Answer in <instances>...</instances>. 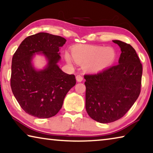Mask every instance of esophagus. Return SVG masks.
<instances>
[{"instance_id": "34e87169", "label": "esophagus", "mask_w": 153, "mask_h": 153, "mask_svg": "<svg viewBox=\"0 0 153 153\" xmlns=\"http://www.w3.org/2000/svg\"><path fill=\"white\" fill-rule=\"evenodd\" d=\"M76 79H77V82H80L83 80V77H82L81 75H77V76H76Z\"/></svg>"}]
</instances>
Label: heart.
<instances>
[{"mask_svg": "<svg viewBox=\"0 0 153 153\" xmlns=\"http://www.w3.org/2000/svg\"><path fill=\"white\" fill-rule=\"evenodd\" d=\"M75 61L85 65L90 71H98L111 65L116 58V52L112 48L103 46L83 45H77L71 50ZM67 61L71 63L72 59L69 54H65Z\"/></svg>", "mask_w": 153, "mask_h": 153, "instance_id": "obj_1", "label": "heart"}]
</instances>
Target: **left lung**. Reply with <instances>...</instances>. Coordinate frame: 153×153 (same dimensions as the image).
Here are the masks:
<instances>
[{"label":"left lung","instance_id":"8db88e82","mask_svg":"<svg viewBox=\"0 0 153 153\" xmlns=\"http://www.w3.org/2000/svg\"><path fill=\"white\" fill-rule=\"evenodd\" d=\"M113 42L122 52L118 64L84 75L86 111L101 123L114 122L124 116L141 91L142 65L136 52L128 43L118 40Z\"/></svg>","mask_w":153,"mask_h":153}]
</instances>
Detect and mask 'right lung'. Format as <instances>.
I'll return each instance as SVG.
<instances>
[{
  "mask_svg": "<svg viewBox=\"0 0 153 153\" xmlns=\"http://www.w3.org/2000/svg\"><path fill=\"white\" fill-rule=\"evenodd\" d=\"M65 38L46 33L28 36L12 58L11 88L21 108L29 115L39 118L52 117L61 109L68 91L76 84L74 74L65 73L58 66L59 49ZM42 52L48 60L42 71L33 69V54Z\"/></svg>",
  "mask_w": 153,
  "mask_h": 153,
  "instance_id": "obj_1",
  "label": "right lung"
}]
</instances>
